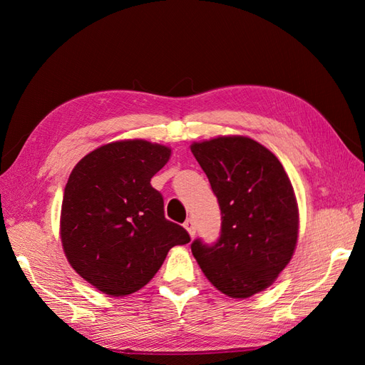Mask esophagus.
<instances>
[{
  "label": "esophagus",
  "instance_id": "34e87169",
  "mask_svg": "<svg viewBox=\"0 0 365 365\" xmlns=\"http://www.w3.org/2000/svg\"><path fill=\"white\" fill-rule=\"evenodd\" d=\"M184 228L189 231V235H190V237H193L195 236V233H196V227H195V220L193 219H187L185 222H184Z\"/></svg>",
  "mask_w": 365,
  "mask_h": 365
}]
</instances>
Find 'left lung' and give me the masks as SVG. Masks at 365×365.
Listing matches in <instances>:
<instances>
[{"mask_svg": "<svg viewBox=\"0 0 365 365\" xmlns=\"http://www.w3.org/2000/svg\"><path fill=\"white\" fill-rule=\"evenodd\" d=\"M220 208L215 244L193 240L205 277L233 298L267 289L289 263L298 237L292 184L271 150L248 137H217L190 146Z\"/></svg>", "mask_w": 365, "mask_h": 365, "instance_id": "left-lung-1", "label": "left lung"}]
</instances>
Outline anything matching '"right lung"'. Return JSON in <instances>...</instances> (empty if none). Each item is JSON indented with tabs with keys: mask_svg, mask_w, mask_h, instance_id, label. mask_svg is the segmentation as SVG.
Segmentation results:
<instances>
[{
	"mask_svg": "<svg viewBox=\"0 0 365 365\" xmlns=\"http://www.w3.org/2000/svg\"><path fill=\"white\" fill-rule=\"evenodd\" d=\"M170 149L146 140L109 143L88 153L65 185L62 247L74 271L98 291L123 297L141 289L187 231L164 217L150 178Z\"/></svg>",
	"mask_w": 365,
	"mask_h": 365,
	"instance_id": "obj_1",
	"label": "right lung"
}]
</instances>
